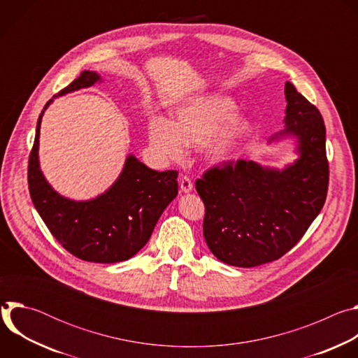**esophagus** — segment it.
<instances>
[{
	"mask_svg": "<svg viewBox=\"0 0 358 358\" xmlns=\"http://www.w3.org/2000/svg\"><path fill=\"white\" fill-rule=\"evenodd\" d=\"M180 188H181V192H184V194L191 192L194 189L191 178L187 177V176H181V178H180Z\"/></svg>",
	"mask_w": 358,
	"mask_h": 358,
	"instance_id": "34e87169",
	"label": "esophagus"
}]
</instances>
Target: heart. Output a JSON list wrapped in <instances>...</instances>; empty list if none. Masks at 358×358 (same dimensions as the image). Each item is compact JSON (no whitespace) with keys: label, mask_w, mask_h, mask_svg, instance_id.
I'll use <instances>...</instances> for the list:
<instances>
[{"label":"heart","mask_w":358,"mask_h":358,"mask_svg":"<svg viewBox=\"0 0 358 358\" xmlns=\"http://www.w3.org/2000/svg\"><path fill=\"white\" fill-rule=\"evenodd\" d=\"M252 123L236 115V105L222 94H199L174 109L173 119L152 116L148 122V141L163 159L178 162L184 147L206 144V162L224 167L236 156L252 133Z\"/></svg>","instance_id":"heart-1"}]
</instances>
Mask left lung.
I'll return each mask as SVG.
<instances>
[{"instance_id":"left-lung-1","label":"left lung","mask_w":358,"mask_h":358,"mask_svg":"<svg viewBox=\"0 0 358 358\" xmlns=\"http://www.w3.org/2000/svg\"><path fill=\"white\" fill-rule=\"evenodd\" d=\"M285 96V129L269 143L293 138V163L279 170L238 160L208 170L195 182L206 206L203 238L231 266L253 268L282 258L324 206L329 163L323 117L290 82Z\"/></svg>"}]
</instances>
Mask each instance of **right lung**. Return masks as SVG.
<instances>
[{"label":"right lung","instance_id":"1","mask_svg":"<svg viewBox=\"0 0 358 358\" xmlns=\"http://www.w3.org/2000/svg\"><path fill=\"white\" fill-rule=\"evenodd\" d=\"M101 82L99 73L83 71L55 97ZM45 105L29 156L28 187L42 221L55 239L73 257L94 264L127 261L148 242L169 203L178 194L177 171L148 169L129 155L117 180L92 199L75 201L57 192L39 167V130Z\"/></svg>","mask_w":358,"mask_h":358}]
</instances>
